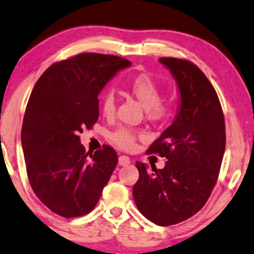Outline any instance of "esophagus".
Segmentation results:
<instances>
[{"mask_svg": "<svg viewBox=\"0 0 254 254\" xmlns=\"http://www.w3.org/2000/svg\"><path fill=\"white\" fill-rule=\"evenodd\" d=\"M130 164V159L128 156H120L119 157V165L120 166H127Z\"/></svg>", "mask_w": 254, "mask_h": 254, "instance_id": "obj_1", "label": "esophagus"}]
</instances>
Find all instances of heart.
I'll return each instance as SVG.
<instances>
[{
    "mask_svg": "<svg viewBox=\"0 0 254 254\" xmlns=\"http://www.w3.org/2000/svg\"><path fill=\"white\" fill-rule=\"evenodd\" d=\"M127 93L135 97L143 108L149 120L160 123L170 119L174 112L173 100H161L160 87L148 74H138L127 83ZM116 111V101L111 93L106 94L102 101V112L105 117H111ZM144 138L142 131L127 127H120L110 134V141L118 148L131 151L136 148L137 139Z\"/></svg>",
    "mask_w": 254,
    "mask_h": 254,
    "instance_id": "obj_1",
    "label": "heart"
}]
</instances>
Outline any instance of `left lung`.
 <instances>
[{"mask_svg":"<svg viewBox=\"0 0 254 254\" xmlns=\"http://www.w3.org/2000/svg\"><path fill=\"white\" fill-rule=\"evenodd\" d=\"M179 86L175 120L146 153L166 157L163 170L136 161L133 188L138 211L158 226H172L200 211L218 181L226 148V125L218 94L201 69L188 60L161 57Z\"/></svg>","mask_w":254,"mask_h":254,"instance_id":"left-lung-1","label":"left lung"}]
</instances>
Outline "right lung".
Masks as SVG:
<instances>
[{
  "label": "right lung",
  "instance_id": "obj_1",
  "mask_svg": "<svg viewBox=\"0 0 254 254\" xmlns=\"http://www.w3.org/2000/svg\"><path fill=\"white\" fill-rule=\"evenodd\" d=\"M123 57L83 53L48 67L33 88L21 127L29 185L46 206L63 218L86 215L100 200L118 164L110 145L86 152L79 134L98 120V94Z\"/></svg>",
  "mask_w": 254,
  "mask_h": 254
}]
</instances>
